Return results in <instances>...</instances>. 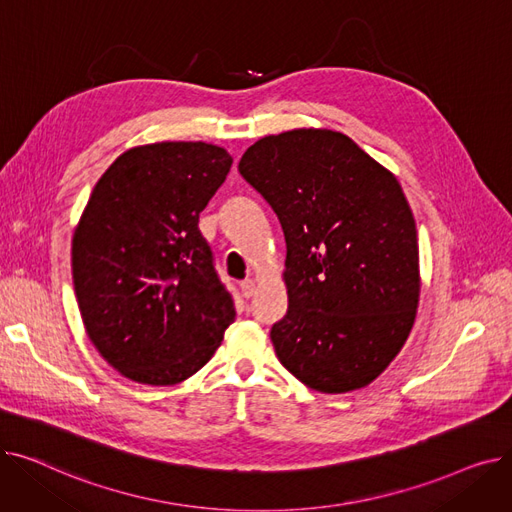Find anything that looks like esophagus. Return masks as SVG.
<instances>
[{
	"label": "esophagus",
	"instance_id": "obj_1",
	"mask_svg": "<svg viewBox=\"0 0 512 512\" xmlns=\"http://www.w3.org/2000/svg\"><path fill=\"white\" fill-rule=\"evenodd\" d=\"M240 292H242V297H245V299H251L255 294V282L253 280H242L240 282Z\"/></svg>",
	"mask_w": 512,
	"mask_h": 512
}]
</instances>
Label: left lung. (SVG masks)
<instances>
[{
  "mask_svg": "<svg viewBox=\"0 0 512 512\" xmlns=\"http://www.w3.org/2000/svg\"><path fill=\"white\" fill-rule=\"evenodd\" d=\"M240 176L286 240L280 363L305 386L371 384L405 344L419 303V245L398 180L342 132L301 128L251 145Z\"/></svg>",
  "mask_w": 512,
  "mask_h": 512,
  "instance_id": "1",
  "label": "left lung"
}]
</instances>
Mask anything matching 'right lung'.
Wrapping results in <instances>:
<instances>
[{
  "instance_id": "add662e5",
  "label": "right lung",
  "mask_w": 512,
  "mask_h": 512,
  "mask_svg": "<svg viewBox=\"0 0 512 512\" xmlns=\"http://www.w3.org/2000/svg\"><path fill=\"white\" fill-rule=\"evenodd\" d=\"M230 168V153L207 143L134 147L105 170L80 215L78 309L101 357L132 382L191 378L236 317L199 230Z\"/></svg>"
}]
</instances>
